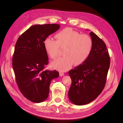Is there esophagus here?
<instances>
[{"label":"esophagus","mask_w":123,"mask_h":123,"mask_svg":"<svg viewBox=\"0 0 123 123\" xmlns=\"http://www.w3.org/2000/svg\"><path fill=\"white\" fill-rule=\"evenodd\" d=\"M59 75H60V76H64V73H63V72H59Z\"/></svg>","instance_id":"esophagus-1"}]
</instances>
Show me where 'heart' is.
Returning a JSON list of instances; mask_svg holds the SVG:
<instances>
[{
    "mask_svg": "<svg viewBox=\"0 0 123 123\" xmlns=\"http://www.w3.org/2000/svg\"><path fill=\"white\" fill-rule=\"evenodd\" d=\"M56 40L47 37L43 41V47L46 53L53 59L59 55V47H64V56L52 62L53 68L64 71L74 63L79 65L86 61L90 54L92 41L90 37L80 33L70 28H66L55 35Z\"/></svg>",
    "mask_w": 123,
    "mask_h": 123,
    "instance_id": "1",
    "label": "heart"
}]
</instances>
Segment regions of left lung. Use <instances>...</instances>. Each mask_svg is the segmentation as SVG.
Masks as SVG:
<instances>
[{
	"label": "left lung",
	"instance_id": "obj_1",
	"mask_svg": "<svg viewBox=\"0 0 123 123\" xmlns=\"http://www.w3.org/2000/svg\"><path fill=\"white\" fill-rule=\"evenodd\" d=\"M90 54L82 64L69 71L72 84L68 92L70 100L76 105L92 102L105 87L110 59L106 44L93 32Z\"/></svg>",
	"mask_w": 123,
	"mask_h": 123
}]
</instances>
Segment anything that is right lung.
Returning a JSON list of instances; mask_svg holds the SVG:
<instances>
[{
    "mask_svg": "<svg viewBox=\"0 0 123 123\" xmlns=\"http://www.w3.org/2000/svg\"><path fill=\"white\" fill-rule=\"evenodd\" d=\"M60 28L58 24L32 25L18 38L12 58L16 83L25 98L34 103L45 100L51 80L59 76L56 70H44L49 63L43 41Z\"/></svg>",
    "mask_w": 123,
    "mask_h": 123,
    "instance_id": "add662e5",
    "label": "right lung"
}]
</instances>
